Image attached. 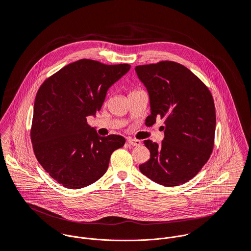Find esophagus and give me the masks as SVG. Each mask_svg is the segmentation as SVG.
<instances>
[{
	"instance_id": "34e87169",
	"label": "esophagus",
	"mask_w": 251,
	"mask_h": 251,
	"mask_svg": "<svg viewBox=\"0 0 251 251\" xmlns=\"http://www.w3.org/2000/svg\"><path fill=\"white\" fill-rule=\"evenodd\" d=\"M127 142L129 143L130 145H132V146H139V145H141V141H140V140H137V139L128 138V139H127Z\"/></svg>"
}]
</instances>
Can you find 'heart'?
<instances>
[{
	"label": "heart",
	"instance_id": "obj_1",
	"mask_svg": "<svg viewBox=\"0 0 251 251\" xmlns=\"http://www.w3.org/2000/svg\"><path fill=\"white\" fill-rule=\"evenodd\" d=\"M137 90H140V89H133L131 92H134V91H137Z\"/></svg>",
	"mask_w": 251,
	"mask_h": 251
}]
</instances>
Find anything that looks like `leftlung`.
Segmentation results:
<instances>
[{
  "label": "left lung",
  "mask_w": 251,
  "mask_h": 251,
  "mask_svg": "<svg viewBox=\"0 0 251 251\" xmlns=\"http://www.w3.org/2000/svg\"><path fill=\"white\" fill-rule=\"evenodd\" d=\"M150 95L151 115L165 122V138L158 145L144 142L148 162L139 166L153 182L176 187L189 182L202 169L214 146L216 108L207 86L186 66L170 60L135 67Z\"/></svg>",
  "instance_id": "obj_1"
}]
</instances>
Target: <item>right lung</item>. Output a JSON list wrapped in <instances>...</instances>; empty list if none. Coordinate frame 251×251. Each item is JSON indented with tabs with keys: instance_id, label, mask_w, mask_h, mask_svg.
I'll return each instance as SVG.
<instances>
[{
	"instance_id": "add662e5",
	"label": "right lung",
	"mask_w": 251,
	"mask_h": 251,
	"mask_svg": "<svg viewBox=\"0 0 251 251\" xmlns=\"http://www.w3.org/2000/svg\"><path fill=\"white\" fill-rule=\"evenodd\" d=\"M79 59L48 77L34 99L30 140L35 158L67 189L87 187L106 173L111 154L125 144L119 135L99 136L87 116L101 109L108 88L130 69Z\"/></svg>"
}]
</instances>
